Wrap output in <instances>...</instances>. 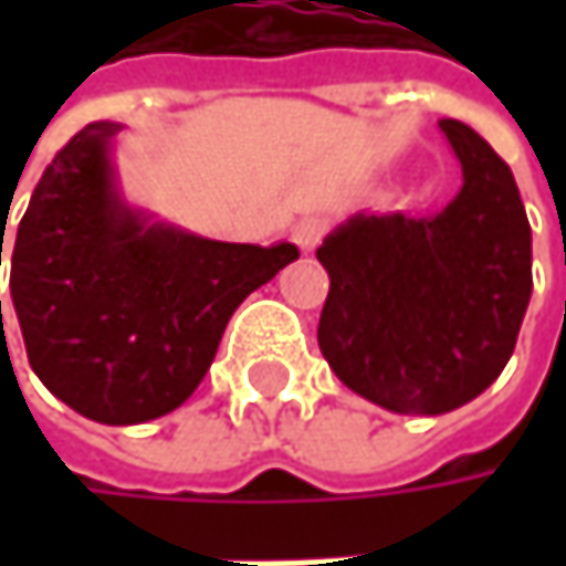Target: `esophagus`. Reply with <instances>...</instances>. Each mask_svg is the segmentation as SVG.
Instances as JSON below:
<instances>
[{
    "label": "esophagus",
    "mask_w": 566,
    "mask_h": 566,
    "mask_svg": "<svg viewBox=\"0 0 566 566\" xmlns=\"http://www.w3.org/2000/svg\"><path fill=\"white\" fill-rule=\"evenodd\" d=\"M291 239L297 242L301 252H314V249L321 245V239H324V222L314 219V216H311V219H301V222L294 226Z\"/></svg>",
    "instance_id": "obj_1"
}]
</instances>
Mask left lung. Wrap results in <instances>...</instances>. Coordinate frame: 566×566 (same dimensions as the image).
I'll return each mask as SVG.
<instances>
[{
    "label": "left lung",
    "mask_w": 566,
    "mask_h": 566,
    "mask_svg": "<svg viewBox=\"0 0 566 566\" xmlns=\"http://www.w3.org/2000/svg\"><path fill=\"white\" fill-rule=\"evenodd\" d=\"M462 189L432 216L357 212L317 262L331 291L317 344L357 396L442 416L505 370L531 301V226L509 164L462 120H439Z\"/></svg>",
    "instance_id": "1"
}]
</instances>
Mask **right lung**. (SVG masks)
I'll use <instances>...</instances> for the list:
<instances>
[{"instance_id": "1", "label": "right lung", "mask_w": 566, "mask_h": 566, "mask_svg": "<svg viewBox=\"0 0 566 566\" xmlns=\"http://www.w3.org/2000/svg\"><path fill=\"white\" fill-rule=\"evenodd\" d=\"M117 130L87 124L45 167L9 287L35 377L94 422L137 426L192 396L235 307L301 252L202 239L134 209L111 157Z\"/></svg>"}]
</instances>
